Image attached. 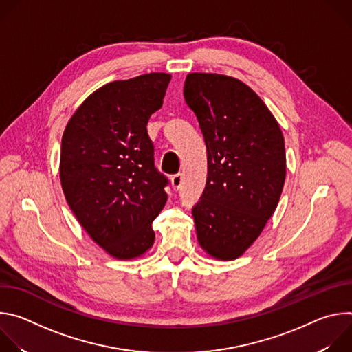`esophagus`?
Here are the masks:
<instances>
[{"mask_svg":"<svg viewBox=\"0 0 352 352\" xmlns=\"http://www.w3.org/2000/svg\"><path fill=\"white\" fill-rule=\"evenodd\" d=\"M171 186L174 190H179L182 186V174H175L171 177Z\"/></svg>","mask_w":352,"mask_h":352,"instance_id":"34e87169","label":"esophagus"}]
</instances>
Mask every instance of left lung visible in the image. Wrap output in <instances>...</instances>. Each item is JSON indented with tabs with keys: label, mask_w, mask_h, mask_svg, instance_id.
Here are the masks:
<instances>
[{
	"label": "left lung",
	"mask_w": 352,
	"mask_h": 352,
	"mask_svg": "<svg viewBox=\"0 0 352 352\" xmlns=\"http://www.w3.org/2000/svg\"><path fill=\"white\" fill-rule=\"evenodd\" d=\"M184 97L208 150L206 186L192 209L197 241L209 256L234 261L258 239L278 205L284 136L263 100L236 78L188 74Z\"/></svg>",
	"instance_id": "left-lung-1"
}]
</instances>
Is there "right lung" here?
<instances>
[{"label":"right lung","mask_w":352,"mask_h":352,"mask_svg":"<svg viewBox=\"0 0 352 352\" xmlns=\"http://www.w3.org/2000/svg\"><path fill=\"white\" fill-rule=\"evenodd\" d=\"M170 74L150 72L93 91L68 121L60 159L67 202L109 255L131 261L153 246V220L167 202L147 121L162 109Z\"/></svg>","instance_id":"obj_1"}]
</instances>
